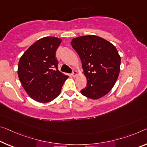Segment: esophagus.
<instances>
[{
    "label": "esophagus",
    "mask_w": 147,
    "mask_h": 147,
    "mask_svg": "<svg viewBox=\"0 0 147 147\" xmlns=\"http://www.w3.org/2000/svg\"><path fill=\"white\" fill-rule=\"evenodd\" d=\"M76 75H77V71H73V73H72V76H73V77H75Z\"/></svg>",
    "instance_id": "1"
}]
</instances>
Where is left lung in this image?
<instances>
[{"label":"left lung","mask_w":147,"mask_h":147,"mask_svg":"<svg viewBox=\"0 0 147 147\" xmlns=\"http://www.w3.org/2000/svg\"><path fill=\"white\" fill-rule=\"evenodd\" d=\"M71 44L80 58L87 78V85L81 94L92 99L108 94L120 73L121 59L115 46L95 35L77 37Z\"/></svg>","instance_id":"left-lung-1"}]
</instances>
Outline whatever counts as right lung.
Masks as SVG:
<instances>
[{"instance_id":"right-lung-1","label":"right lung","mask_w":147,"mask_h":147,"mask_svg":"<svg viewBox=\"0 0 147 147\" xmlns=\"http://www.w3.org/2000/svg\"><path fill=\"white\" fill-rule=\"evenodd\" d=\"M61 39L47 36L39 39L21 57L18 73L27 94L40 103L56 98L68 76L58 70L55 52Z\"/></svg>"}]
</instances>
